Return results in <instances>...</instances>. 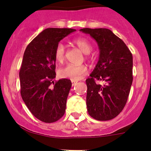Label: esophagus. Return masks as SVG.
I'll use <instances>...</instances> for the list:
<instances>
[{"instance_id": "obj_1", "label": "esophagus", "mask_w": 151, "mask_h": 151, "mask_svg": "<svg viewBox=\"0 0 151 151\" xmlns=\"http://www.w3.org/2000/svg\"><path fill=\"white\" fill-rule=\"evenodd\" d=\"M77 82L76 81H74V80H71V85H72V86H74L76 84H77Z\"/></svg>"}]
</instances>
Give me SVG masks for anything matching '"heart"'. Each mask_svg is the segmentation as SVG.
I'll use <instances>...</instances> for the list:
<instances>
[{"instance_id": "1", "label": "heart", "mask_w": 151, "mask_h": 151, "mask_svg": "<svg viewBox=\"0 0 151 151\" xmlns=\"http://www.w3.org/2000/svg\"><path fill=\"white\" fill-rule=\"evenodd\" d=\"M74 44L84 54H89L92 50V45L88 39L80 37L74 39ZM55 58L58 62H62L65 58V47L63 44L59 43L55 50ZM88 72V67L85 65L75 66L68 64L58 70V75L61 78H68L74 81H77Z\"/></svg>"}]
</instances>
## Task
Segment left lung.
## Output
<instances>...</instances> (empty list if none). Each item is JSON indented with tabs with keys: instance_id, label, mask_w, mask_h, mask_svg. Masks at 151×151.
<instances>
[{
	"instance_id": "left-lung-1",
	"label": "left lung",
	"mask_w": 151,
	"mask_h": 151,
	"mask_svg": "<svg viewBox=\"0 0 151 151\" xmlns=\"http://www.w3.org/2000/svg\"><path fill=\"white\" fill-rule=\"evenodd\" d=\"M97 42L99 58L86 80L88 114L97 121L113 119L123 110L133 81L132 54L126 44L106 28H83ZM96 79L104 81L103 86Z\"/></svg>"
}]
</instances>
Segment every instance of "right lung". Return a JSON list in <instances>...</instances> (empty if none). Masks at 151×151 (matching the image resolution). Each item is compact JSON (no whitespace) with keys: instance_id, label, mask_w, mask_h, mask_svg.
<instances>
[{"instance_id":"add662e5","label":"right lung","mask_w":151,"mask_h":151,"mask_svg":"<svg viewBox=\"0 0 151 151\" xmlns=\"http://www.w3.org/2000/svg\"><path fill=\"white\" fill-rule=\"evenodd\" d=\"M76 30L50 28L41 32L25 50L19 71L20 93L33 115L45 123L63 117L71 87L68 79L55 78V50L60 41Z\"/></svg>"}]
</instances>
